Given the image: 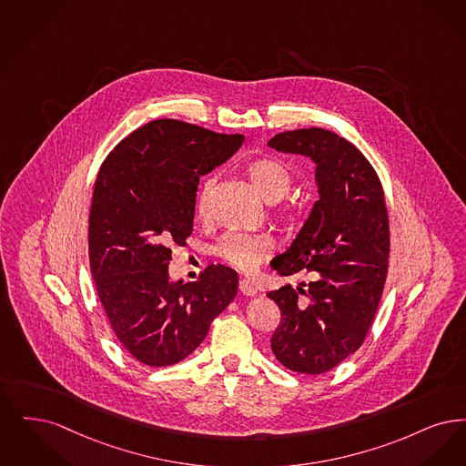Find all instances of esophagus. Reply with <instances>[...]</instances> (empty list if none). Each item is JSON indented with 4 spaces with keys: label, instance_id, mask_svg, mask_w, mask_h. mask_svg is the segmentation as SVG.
I'll use <instances>...</instances> for the list:
<instances>
[{
    "label": "esophagus",
    "instance_id": "1",
    "mask_svg": "<svg viewBox=\"0 0 466 466\" xmlns=\"http://www.w3.org/2000/svg\"><path fill=\"white\" fill-rule=\"evenodd\" d=\"M238 289H240V292H242L243 296H247V298H254L256 294H258V290H256V287L250 284L248 280H240V284H238Z\"/></svg>",
    "mask_w": 466,
    "mask_h": 466
}]
</instances>
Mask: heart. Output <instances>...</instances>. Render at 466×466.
<instances>
[{
  "instance_id": "b5f03b06",
  "label": "heart",
  "mask_w": 466,
  "mask_h": 466,
  "mask_svg": "<svg viewBox=\"0 0 466 466\" xmlns=\"http://www.w3.org/2000/svg\"><path fill=\"white\" fill-rule=\"evenodd\" d=\"M245 174L258 189V193L268 203L280 202L289 193L294 177L292 172L285 167L284 163L277 162L273 158H258L245 167ZM214 179L203 184L202 193L198 198V214L205 218L210 208V198L214 191ZM285 212L292 214L294 207H287ZM273 250V242L266 235H248L240 231H231L224 235L219 242L216 243L214 252L231 266L240 271H254L264 259L269 258Z\"/></svg>"
}]
</instances>
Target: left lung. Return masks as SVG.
<instances>
[{"label":"left lung","instance_id":"1","mask_svg":"<svg viewBox=\"0 0 466 466\" xmlns=\"http://www.w3.org/2000/svg\"><path fill=\"white\" fill-rule=\"evenodd\" d=\"M268 146L309 157L320 195L296 240L271 263L282 277L311 273L298 289L268 292L282 313L271 350L290 370L322 374L362 346L378 311L390 254L385 193L364 155L330 130L282 132Z\"/></svg>","mask_w":466,"mask_h":466}]
</instances>
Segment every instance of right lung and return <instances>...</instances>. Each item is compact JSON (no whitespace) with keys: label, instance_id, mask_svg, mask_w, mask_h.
Masks as SVG:
<instances>
[{"label":"right lung","instance_id":"1","mask_svg":"<svg viewBox=\"0 0 466 466\" xmlns=\"http://www.w3.org/2000/svg\"><path fill=\"white\" fill-rule=\"evenodd\" d=\"M179 120H155L127 136L97 174L88 218V258L106 317L141 364H177L202 344L233 301L238 275L210 264L197 282H172V245L193 231L200 177L242 146Z\"/></svg>","mask_w":466,"mask_h":466}]
</instances>
